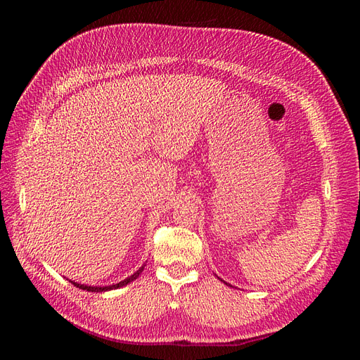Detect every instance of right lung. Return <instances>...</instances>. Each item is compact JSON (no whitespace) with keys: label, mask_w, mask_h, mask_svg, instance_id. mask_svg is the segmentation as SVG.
<instances>
[{"label":"right lung","mask_w":360,"mask_h":360,"mask_svg":"<svg viewBox=\"0 0 360 360\" xmlns=\"http://www.w3.org/2000/svg\"><path fill=\"white\" fill-rule=\"evenodd\" d=\"M143 270H144V266L141 267L139 270H136L132 276L126 278L124 281L118 282V284H115V285H108V287H91V285H84V284H78V282H73V281H70V282H72V284H73L75 287H78V288H81V290H86V291H91V292H102V291H108V290H115V288H120V287H124V285L130 284V282L135 281V279H136V278L141 275V271H143Z\"/></svg>","instance_id":"1"}]
</instances>
